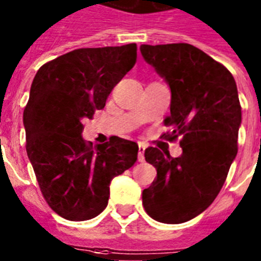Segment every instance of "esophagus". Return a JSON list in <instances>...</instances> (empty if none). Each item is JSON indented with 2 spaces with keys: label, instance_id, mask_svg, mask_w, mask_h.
I'll return each instance as SVG.
<instances>
[{
  "label": "esophagus",
  "instance_id": "34e87169",
  "mask_svg": "<svg viewBox=\"0 0 261 261\" xmlns=\"http://www.w3.org/2000/svg\"><path fill=\"white\" fill-rule=\"evenodd\" d=\"M144 152H145V145H144L143 143H139V153H137V159H139V162H141V163L145 160V158H144Z\"/></svg>",
  "mask_w": 261,
  "mask_h": 261
}]
</instances>
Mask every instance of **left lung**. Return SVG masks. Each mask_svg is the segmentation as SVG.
<instances>
[{"mask_svg": "<svg viewBox=\"0 0 261 261\" xmlns=\"http://www.w3.org/2000/svg\"><path fill=\"white\" fill-rule=\"evenodd\" d=\"M148 64L171 90L170 140L180 137L182 155L158 148L145 160L158 178L143 191L148 216L164 224H182L209 207L237 155L241 106L236 81L218 62L186 43L140 45Z\"/></svg>", "mask_w": 261, "mask_h": 261, "instance_id": "obj_1", "label": "left lung"}]
</instances>
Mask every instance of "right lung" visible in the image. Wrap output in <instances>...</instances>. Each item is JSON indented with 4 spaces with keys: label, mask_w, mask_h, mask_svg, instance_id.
I'll use <instances>...</instances> for the list:
<instances>
[{
    "label": "right lung",
    "mask_w": 261,
    "mask_h": 261,
    "mask_svg": "<svg viewBox=\"0 0 261 261\" xmlns=\"http://www.w3.org/2000/svg\"><path fill=\"white\" fill-rule=\"evenodd\" d=\"M136 44L81 48L39 68L24 110L27 153L45 201L70 221L91 220L108 206L112 179L136 163L139 145L113 137L83 140L82 121L135 66Z\"/></svg>",
    "instance_id": "1"
}]
</instances>
